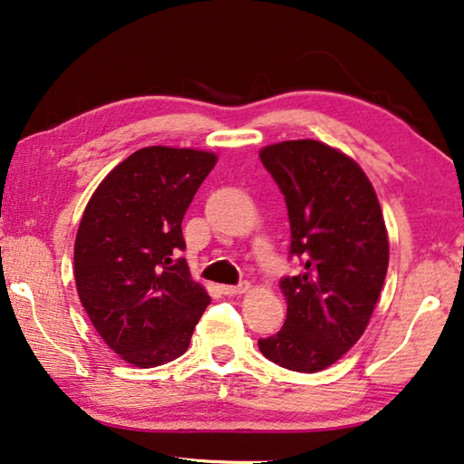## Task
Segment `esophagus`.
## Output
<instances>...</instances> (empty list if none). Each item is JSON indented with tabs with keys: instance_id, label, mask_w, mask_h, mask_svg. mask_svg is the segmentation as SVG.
Instances as JSON below:
<instances>
[{
	"instance_id": "obj_1",
	"label": "esophagus",
	"mask_w": 464,
	"mask_h": 464,
	"mask_svg": "<svg viewBox=\"0 0 464 464\" xmlns=\"http://www.w3.org/2000/svg\"><path fill=\"white\" fill-rule=\"evenodd\" d=\"M249 291V283H239V285H223L220 286V293L225 295H244V293Z\"/></svg>"
}]
</instances>
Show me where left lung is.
<instances>
[{"label": "left lung", "instance_id": "8db88e82", "mask_svg": "<svg viewBox=\"0 0 464 464\" xmlns=\"http://www.w3.org/2000/svg\"><path fill=\"white\" fill-rule=\"evenodd\" d=\"M260 160L285 196L289 258L301 272L281 278L286 320L258 347L291 372H322L362 338L376 307L388 270L384 217L362 167L318 140L266 146Z\"/></svg>", "mask_w": 464, "mask_h": 464}]
</instances>
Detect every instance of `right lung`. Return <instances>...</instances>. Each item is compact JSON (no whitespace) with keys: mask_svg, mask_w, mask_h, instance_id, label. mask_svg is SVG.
Returning a JSON list of instances; mask_svg holds the SVG:
<instances>
[{"mask_svg":"<svg viewBox=\"0 0 464 464\" xmlns=\"http://www.w3.org/2000/svg\"><path fill=\"white\" fill-rule=\"evenodd\" d=\"M215 163L212 152L140 149L101 181L80 220V301L102 341L136 367L183 355L210 304L179 252L183 215Z\"/></svg>","mask_w":464,"mask_h":464,"instance_id":"1","label":"right lung"}]
</instances>
